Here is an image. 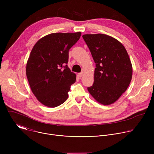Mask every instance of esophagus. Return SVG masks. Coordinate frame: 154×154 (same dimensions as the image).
<instances>
[{"label":"esophagus","mask_w":154,"mask_h":154,"mask_svg":"<svg viewBox=\"0 0 154 154\" xmlns=\"http://www.w3.org/2000/svg\"><path fill=\"white\" fill-rule=\"evenodd\" d=\"M83 72H80V73H79V74H78V76H79V77H82V76H83Z\"/></svg>","instance_id":"34e87169"}]
</instances>
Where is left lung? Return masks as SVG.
<instances>
[{"mask_svg": "<svg viewBox=\"0 0 154 154\" xmlns=\"http://www.w3.org/2000/svg\"><path fill=\"white\" fill-rule=\"evenodd\" d=\"M96 63L94 83L88 91L99 103L109 105L127 90L132 78V64L122 44L105 34L82 36Z\"/></svg>", "mask_w": 154, "mask_h": 154, "instance_id": "left-lung-1", "label": "left lung"}]
</instances>
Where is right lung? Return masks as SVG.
Segmentation results:
<instances>
[{
    "label": "right lung",
    "instance_id": "obj_1",
    "mask_svg": "<svg viewBox=\"0 0 154 154\" xmlns=\"http://www.w3.org/2000/svg\"><path fill=\"white\" fill-rule=\"evenodd\" d=\"M81 32L53 33L39 39L32 49L26 64L31 90L44 105L54 108L68 97L76 74L68 67L69 50L80 39Z\"/></svg>",
    "mask_w": 154,
    "mask_h": 154
}]
</instances>
